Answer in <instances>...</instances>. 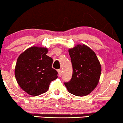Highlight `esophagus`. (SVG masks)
<instances>
[{"label":"esophagus","mask_w":123,"mask_h":123,"mask_svg":"<svg viewBox=\"0 0 123 123\" xmlns=\"http://www.w3.org/2000/svg\"><path fill=\"white\" fill-rule=\"evenodd\" d=\"M58 76L61 77V76H62V70H58Z\"/></svg>","instance_id":"1"}]
</instances>
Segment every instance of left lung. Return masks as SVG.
Wrapping results in <instances>:
<instances>
[{"label":"left lung","mask_w":123,"mask_h":123,"mask_svg":"<svg viewBox=\"0 0 123 123\" xmlns=\"http://www.w3.org/2000/svg\"><path fill=\"white\" fill-rule=\"evenodd\" d=\"M73 67L71 80L65 83L70 94L86 96L98 85L101 73V65L95 52L85 44H77L69 49Z\"/></svg>","instance_id":"1"}]
</instances>
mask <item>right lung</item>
Here are the masks:
<instances>
[{"instance_id": "add662e5", "label": "right lung", "mask_w": 123, "mask_h": 123, "mask_svg": "<svg viewBox=\"0 0 123 123\" xmlns=\"http://www.w3.org/2000/svg\"><path fill=\"white\" fill-rule=\"evenodd\" d=\"M48 49L33 46L18 57L15 76L18 85L29 95L37 96L49 90L51 81L58 77L52 68L53 59L47 55Z\"/></svg>"}]
</instances>
